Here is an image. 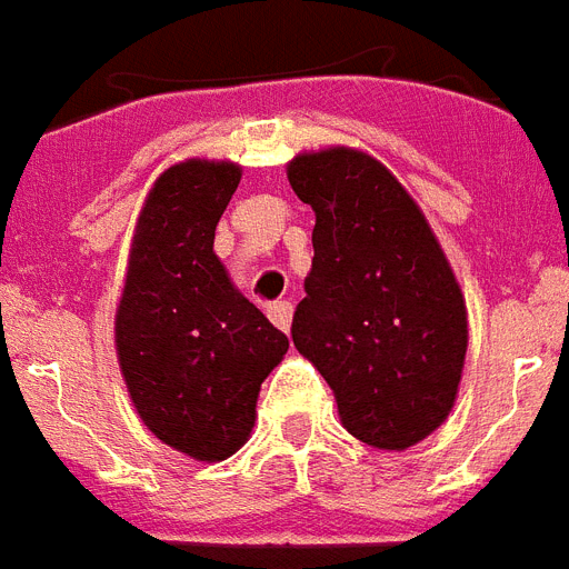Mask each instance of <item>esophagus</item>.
<instances>
[{"instance_id":"esophagus-1","label":"esophagus","mask_w":569,"mask_h":569,"mask_svg":"<svg viewBox=\"0 0 569 569\" xmlns=\"http://www.w3.org/2000/svg\"><path fill=\"white\" fill-rule=\"evenodd\" d=\"M269 318L277 330L289 332V327H292V303L289 300H274V303H269Z\"/></svg>"}]
</instances>
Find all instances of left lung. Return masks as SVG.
<instances>
[{
    "label": "left lung",
    "mask_w": 569,
    "mask_h": 569,
    "mask_svg": "<svg viewBox=\"0 0 569 569\" xmlns=\"http://www.w3.org/2000/svg\"><path fill=\"white\" fill-rule=\"evenodd\" d=\"M286 174L316 210L295 348L321 371L350 436L377 450L418 445L459 395L468 353L459 280L415 198L371 154L309 151Z\"/></svg>",
    "instance_id": "1"
}]
</instances>
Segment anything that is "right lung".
Masks as SVG:
<instances>
[{"instance_id": "1", "label": "right lung", "mask_w": 569, "mask_h": 569, "mask_svg": "<svg viewBox=\"0 0 569 569\" xmlns=\"http://www.w3.org/2000/svg\"><path fill=\"white\" fill-rule=\"evenodd\" d=\"M242 169L187 160L154 180L133 230L117 353L142 423L198 461L248 441L262 380L289 339L230 283L212 251Z\"/></svg>"}]
</instances>
